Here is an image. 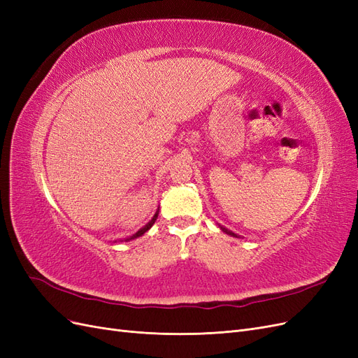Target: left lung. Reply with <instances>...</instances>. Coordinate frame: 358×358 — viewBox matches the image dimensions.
<instances>
[{
	"label": "left lung",
	"instance_id": "left-lung-1",
	"mask_svg": "<svg viewBox=\"0 0 358 358\" xmlns=\"http://www.w3.org/2000/svg\"><path fill=\"white\" fill-rule=\"evenodd\" d=\"M221 230H222V231H225L227 234H230V236H234V237H237V234H234V233H233V231H230V230H227V229H224V227H221Z\"/></svg>",
	"mask_w": 358,
	"mask_h": 358
}]
</instances>
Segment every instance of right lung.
Returning a JSON list of instances; mask_svg holds the SVG:
<instances>
[{
	"mask_svg": "<svg viewBox=\"0 0 358 358\" xmlns=\"http://www.w3.org/2000/svg\"><path fill=\"white\" fill-rule=\"evenodd\" d=\"M157 218H158V212H157V213L154 215V218H152V220H150V221H149V222H148V224H146V225L143 227V229H140V230H138V231H137L136 234H133V236H131V237H129V239H127V241H131V239H136V237H140V236H142V234H145V233H146V231H148V230L150 229V227H152V225H154V222L157 221Z\"/></svg>",
	"mask_w": 358,
	"mask_h": 358,
	"instance_id": "add662e5",
	"label": "right lung"
}]
</instances>
